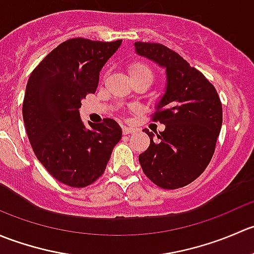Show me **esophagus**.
Wrapping results in <instances>:
<instances>
[{
    "instance_id": "34e87169",
    "label": "esophagus",
    "mask_w": 254,
    "mask_h": 254,
    "mask_svg": "<svg viewBox=\"0 0 254 254\" xmlns=\"http://www.w3.org/2000/svg\"><path fill=\"white\" fill-rule=\"evenodd\" d=\"M136 131V129L134 127H123V134L127 135V134H132V132Z\"/></svg>"
}]
</instances>
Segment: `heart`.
Wrapping results in <instances>:
<instances>
[{"mask_svg": "<svg viewBox=\"0 0 254 254\" xmlns=\"http://www.w3.org/2000/svg\"><path fill=\"white\" fill-rule=\"evenodd\" d=\"M129 75L130 78L139 77V76H146L150 79H152V72L147 66L142 65V64H132L129 67Z\"/></svg>", "mask_w": 254, "mask_h": 254, "instance_id": "obj_1", "label": "heart"}]
</instances>
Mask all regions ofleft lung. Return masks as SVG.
Listing matches in <instances>:
<instances>
[{
  "mask_svg": "<svg viewBox=\"0 0 254 254\" xmlns=\"http://www.w3.org/2000/svg\"><path fill=\"white\" fill-rule=\"evenodd\" d=\"M135 53L166 71V86L155 104L153 120L165 130L150 137L139 156L150 181L165 189H177L198 178L214 155L222 125V107L216 89L182 56L162 44L136 42Z\"/></svg>",
  "mask_w": 254,
  "mask_h": 254,
  "instance_id": "left-lung-1",
  "label": "left lung"
}]
</instances>
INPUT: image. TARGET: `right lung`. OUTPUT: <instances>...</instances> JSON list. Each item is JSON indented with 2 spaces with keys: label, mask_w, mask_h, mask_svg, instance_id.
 <instances>
[{
  "label": "right lung",
  "mask_w": 254,
  "mask_h": 254,
  "mask_svg": "<svg viewBox=\"0 0 254 254\" xmlns=\"http://www.w3.org/2000/svg\"><path fill=\"white\" fill-rule=\"evenodd\" d=\"M122 40L75 38L54 49L28 79L23 120L33 151L55 179L83 188L104 173L122 139L115 120L84 125L81 101L98 87L99 73Z\"/></svg>",
  "instance_id": "1"
}]
</instances>
